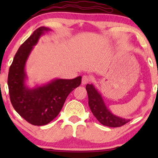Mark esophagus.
<instances>
[{"mask_svg":"<svg viewBox=\"0 0 158 158\" xmlns=\"http://www.w3.org/2000/svg\"><path fill=\"white\" fill-rule=\"evenodd\" d=\"M90 81V77L88 75H83V77H82V84L83 85H85V84L88 83Z\"/></svg>","mask_w":158,"mask_h":158,"instance_id":"1","label":"esophagus"}]
</instances>
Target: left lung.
<instances>
[{
    "label": "left lung",
    "instance_id": "obj_1",
    "mask_svg": "<svg viewBox=\"0 0 158 158\" xmlns=\"http://www.w3.org/2000/svg\"><path fill=\"white\" fill-rule=\"evenodd\" d=\"M85 88L90 109L101 124L109 127H119L130 122L129 118H124L112 114L104 103L101 94L93 84H87Z\"/></svg>",
    "mask_w": 158,
    "mask_h": 158
}]
</instances>
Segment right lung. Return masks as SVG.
I'll use <instances>...</instances> for the list:
<instances>
[{"instance_id":"add662e5","label":"right lung","mask_w":158,"mask_h":158,"mask_svg":"<svg viewBox=\"0 0 158 158\" xmlns=\"http://www.w3.org/2000/svg\"><path fill=\"white\" fill-rule=\"evenodd\" d=\"M49 28L41 27L21 45L15 55L8 76L10 102L16 111L30 124L46 125L57 117L68 95L81 85V76L72 80L54 79L42 85L29 88L25 66L34 46Z\"/></svg>"}]
</instances>
